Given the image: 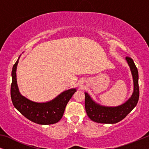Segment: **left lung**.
Segmentation results:
<instances>
[{
  "instance_id": "left-lung-1",
  "label": "left lung",
  "mask_w": 149,
  "mask_h": 149,
  "mask_svg": "<svg viewBox=\"0 0 149 149\" xmlns=\"http://www.w3.org/2000/svg\"><path fill=\"white\" fill-rule=\"evenodd\" d=\"M125 60L131 70L134 83V90L131 97L117 107H107L97 103L88 93L85 92V107L87 115L93 121L100 123L113 124L123 119L137 104L139 99L138 72L133 60L126 57Z\"/></svg>"
}]
</instances>
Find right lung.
<instances>
[{
  "label": "right lung",
  "mask_w": 149,
  "mask_h": 149,
  "mask_svg": "<svg viewBox=\"0 0 149 149\" xmlns=\"http://www.w3.org/2000/svg\"><path fill=\"white\" fill-rule=\"evenodd\" d=\"M20 55L13 65L11 72L12 83L11 97L16 109L26 118L34 123L40 125L56 123L62 119L65 108L72 95L77 91L76 88L64 91L52 100L46 102H36L21 94L17 83L16 70Z\"/></svg>",
  "instance_id": "1"
}]
</instances>
